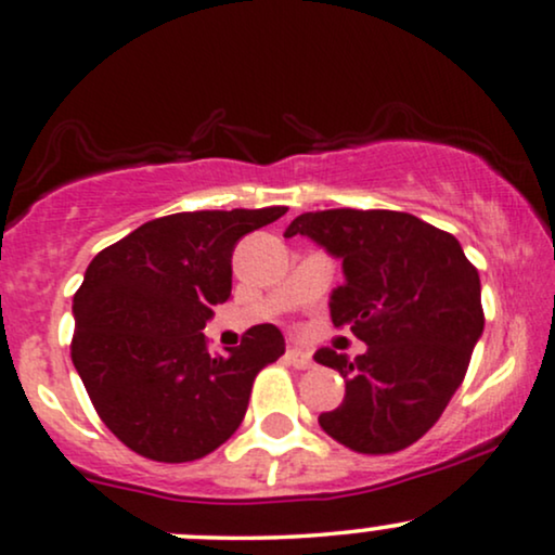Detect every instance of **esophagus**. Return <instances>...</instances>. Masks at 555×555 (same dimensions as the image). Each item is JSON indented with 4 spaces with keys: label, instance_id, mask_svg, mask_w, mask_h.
<instances>
[{
    "label": "esophagus",
    "instance_id": "obj_1",
    "mask_svg": "<svg viewBox=\"0 0 555 555\" xmlns=\"http://www.w3.org/2000/svg\"><path fill=\"white\" fill-rule=\"evenodd\" d=\"M284 357H286V362H289L292 366H297V370H310L312 366V353L305 349H297V346H289Z\"/></svg>",
    "mask_w": 555,
    "mask_h": 555
}]
</instances>
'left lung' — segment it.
Instances as JSON below:
<instances>
[{
	"label": "left lung",
	"mask_w": 555,
	"mask_h": 555,
	"mask_svg": "<svg viewBox=\"0 0 555 555\" xmlns=\"http://www.w3.org/2000/svg\"><path fill=\"white\" fill-rule=\"evenodd\" d=\"M295 235L344 260L331 320L366 344L357 359L315 353L346 379L344 403L320 426L362 455L405 450L439 422L483 333L476 266L450 232L405 211H307L286 227Z\"/></svg>",
	"instance_id": "8db88e82"
}]
</instances>
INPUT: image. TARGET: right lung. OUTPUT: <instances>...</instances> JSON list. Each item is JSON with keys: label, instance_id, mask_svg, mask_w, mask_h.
<instances>
[{"label": "right lung", "instance_id": "1", "mask_svg": "<svg viewBox=\"0 0 555 555\" xmlns=\"http://www.w3.org/2000/svg\"><path fill=\"white\" fill-rule=\"evenodd\" d=\"M286 206L183 211L100 250L77 289L72 362L103 424L137 455L191 463L243 424L253 379L284 353L263 323L227 357L206 351V320L232 292V250Z\"/></svg>", "mask_w": 555, "mask_h": 555}]
</instances>
